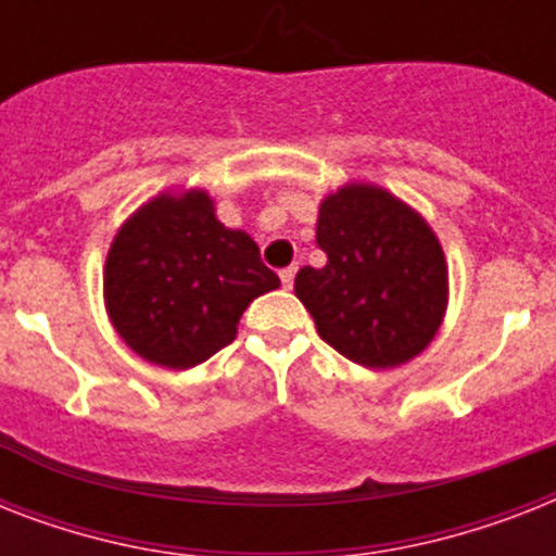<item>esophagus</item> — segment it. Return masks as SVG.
<instances>
[{
	"instance_id": "obj_1",
	"label": "esophagus",
	"mask_w": 556,
	"mask_h": 556,
	"mask_svg": "<svg viewBox=\"0 0 556 556\" xmlns=\"http://www.w3.org/2000/svg\"><path fill=\"white\" fill-rule=\"evenodd\" d=\"M294 277H296V268H286V270H279V279H282V288H291L294 286Z\"/></svg>"
}]
</instances>
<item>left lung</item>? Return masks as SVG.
I'll return each mask as SVG.
<instances>
[{
  "label": "left lung",
  "mask_w": 556,
  "mask_h": 556,
  "mask_svg": "<svg viewBox=\"0 0 556 556\" xmlns=\"http://www.w3.org/2000/svg\"><path fill=\"white\" fill-rule=\"evenodd\" d=\"M323 268H300L294 294L331 349L392 369L430 346L447 312V260L435 230L378 185L349 181L320 201Z\"/></svg>",
  "instance_id": "1"
}]
</instances>
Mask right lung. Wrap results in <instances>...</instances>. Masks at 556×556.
<instances>
[{
    "mask_svg": "<svg viewBox=\"0 0 556 556\" xmlns=\"http://www.w3.org/2000/svg\"><path fill=\"white\" fill-rule=\"evenodd\" d=\"M279 288L244 230L216 218L207 190H164L117 227L103 303L135 355L192 369L236 338L244 308Z\"/></svg>",
    "mask_w": 556,
    "mask_h": 556,
    "instance_id": "add662e5",
    "label": "right lung"
}]
</instances>
